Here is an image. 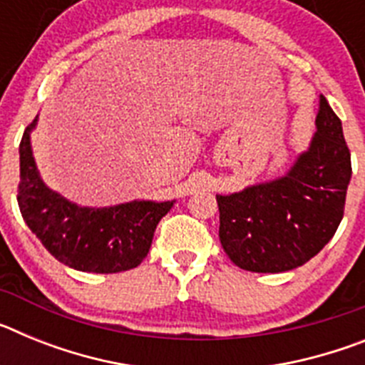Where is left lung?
Returning a JSON list of instances; mask_svg holds the SVG:
<instances>
[{
  "mask_svg": "<svg viewBox=\"0 0 365 365\" xmlns=\"http://www.w3.org/2000/svg\"><path fill=\"white\" fill-rule=\"evenodd\" d=\"M316 133L283 175L215 195L219 240L234 265L287 272L320 252L336 232L351 180L341 122L320 98Z\"/></svg>",
  "mask_w": 365,
  "mask_h": 365,
  "instance_id": "1",
  "label": "left lung"
}]
</instances>
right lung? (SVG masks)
<instances>
[{
  "mask_svg": "<svg viewBox=\"0 0 365 365\" xmlns=\"http://www.w3.org/2000/svg\"><path fill=\"white\" fill-rule=\"evenodd\" d=\"M38 115L19 144L18 205L27 227L60 263L82 272L135 269L148 256L155 228L175 201L135 199L113 206H82L45 185L32 153Z\"/></svg>",
  "mask_w": 365,
  "mask_h": 365,
  "instance_id": "add662e5",
  "label": "right lung"
}]
</instances>
